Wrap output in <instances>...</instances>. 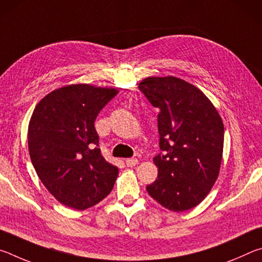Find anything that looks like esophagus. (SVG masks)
Returning <instances> with one entry per match:
<instances>
[{"instance_id":"esophagus-1","label":"esophagus","mask_w":262,"mask_h":262,"mask_svg":"<svg viewBox=\"0 0 262 262\" xmlns=\"http://www.w3.org/2000/svg\"><path fill=\"white\" fill-rule=\"evenodd\" d=\"M136 164H139V161H137L136 158H127V159H126V165H127L128 167L135 166Z\"/></svg>"}]
</instances>
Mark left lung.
<instances>
[{
  "instance_id": "8db88e82",
  "label": "left lung",
  "mask_w": 262,
  "mask_h": 262,
  "mask_svg": "<svg viewBox=\"0 0 262 262\" xmlns=\"http://www.w3.org/2000/svg\"><path fill=\"white\" fill-rule=\"evenodd\" d=\"M139 89L158 107L159 148L150 196L172 211L196 207L220 173L224 126L219 112L200 89L184 79L166 76L144 78Z\"/></svg>"
}]
</instances>
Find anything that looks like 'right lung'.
<instances>
[{
  "label": "right lung",
  "instance_id": "add662e5",
  "mask_svg": "<svg viewBox=\"0 0 262 262\" xmlns=\"http://www.w3.org/2000/svg\"><path fill=\"white\" fill-rule=\"evenodd\" d=\"M118 92L72 84L50 92L35 106L28 130L31 162L62 205L88 209L113 189L119 170L100 152L95 120Z\"/></svg>",
  "mask_w": 262,
  "mask_h": 262
}]
</instances>
